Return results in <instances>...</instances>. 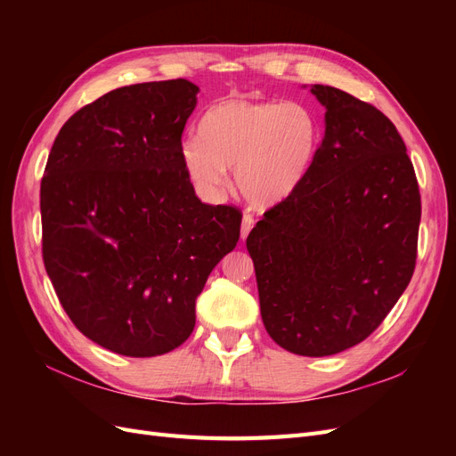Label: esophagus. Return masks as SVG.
<instances>
[{"mask_svg":"<svg viewBox=\"0 0 456 456\" xmlns=\"http://www.w3.org/2000/svg\"><path fill=\"white\" fill-rule=\"evenodd\" d=\"M253 226H255L253 215H243V218H241V238L243 240L249 236V232L253 230Z\"/></svg>","mask_w":456,"mask_h":456,"instance_id":"34e87169","label":"esophagus"}]
</instances>
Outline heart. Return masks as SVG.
I'll return each instance as SVG.
<instances>
[{
  "label": "heart",
  "mask_w": 456,
  "mask_h": 456,
  "mask_svg": "<svg viewBox=\"0 0 456 456\" xmlns=\"http://www.w3.org/2000/svg\"><path fill=\"white\" fill-rule=\"evenodd\" d=\"M320 141V121L300 101L230 96L205 110L200 136L181 146L190 181L218 194L233 167L240 194L255 207H272L293 194Z\"/></svg>",
  "instance_id": "1"
}]
</instances>
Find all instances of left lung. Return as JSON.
<instances>
[{
	"label": "left lung",
	"instance_id": "left-lung-1",
	"mask_svg": "<svg viewBox=\"0 0 456 456\" xmlns=\"http://www.w3.org/2000/svg\"><path fill=\"white\" fill-rule=\"evenodd\" d=\"M325 134L297 190L247 238L268 335L323 357L365 340L417 265L420 191L407 148L380 110L329 86Z\"/></svg>",
	"mask_w": 456,
	"mask_h": 456
}]
</instances>
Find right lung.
<instances>
[{"instance_id":"1","label":"right lung","mask_w":456,"mask_h":456,"mask_svg":"<svg viewBox=\"0 0 456 456\" xmlns=\"http://www.w3.org/2000/svg\"><path fill=\"white\" fill-rule=\"evenodd\" d=\"M200 87H119L84 106L53 142L41 178V251L64 312L129 357L191 335L196 298L240 240L241 211L196 196L181 158Z\"/></svg>"}]
</instances>
